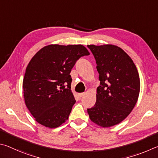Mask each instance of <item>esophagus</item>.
I'll list each match as a JSON object with an SVG mask.
<instances>
[{
  "mask_svg": "<svg viewBox=\"0 0 158 158\" xmlns=\"http://www.w3.org/2000/svg\"><path fill=\"white\" fill-rule=\"evenodd\" d=\"M85 95V93H79L78 94V96L79 97H82Z\"/></svg>",
  "mask_w": 158,
  "mask_h": 158,
  "instance_id": "1",
  "label": "esophagus"
}]
</instances>
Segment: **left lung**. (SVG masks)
<instances>
[{"mask_svg":"<svg viewBox=\"0 0 158 158\" xmlns=\"http://www.w3.org/2000/svg\"><path fill=\"white\" fill-rule=\"evenodd\" d=\"M87 47L95 57L101 85L94 106L87 112L94 123L108 128L121 123L133 110L139 94V76L131 57L120 47Z\"/></svg>","mask_w":158,"mask_h":158,"instance_id":"obj_1","label":"left lung"}]
</instances>
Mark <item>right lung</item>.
Wrapping results in <instances>:
<instances>
[{"instance_id":"add662e5","label":"right lung","mask_w":158,"mask_h":158,"mask_svg":"<svg viewBox=\"0 0 158 158\" xmlns=\"http://www.w3.org/2000/svg\"><path fill=\"white\" fill-rule=\"evenodd\" d=\"M89 55L81 44H51L41 48L30 61L23 81L24 100L41 125L55 128L68 119L76 103L70 89L71 71L80 57Z\"/></svg>"}]
</instances>
